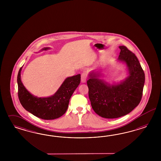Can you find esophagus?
<instances>
[{
  "instance_id": "34e87169",
  "label": "esophagus",
  "mask_w": 161,
  "mask_h": 161,
  "mask_svg": "<svg viewBox=\"0 0 161 161\" xmlns=\"http://www.w3.org/2000/svg\"><path fill=\"white\" fill-rule=\"evenodd\" d=\"M87 76L86 75V74L85 73H83L81 74V82L82 83H85L87 80Z\"/></svg>"
}]
</instances>
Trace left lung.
Masks as SVG:
<instances>
[{
  "mask_svg": "<svg viewBox=\"0 0 161 161\" xmlns=\"http://www.w3.org/2000/svg\"><path fill=\"white\" fill-rule=\"evenodd\" d=\"M119 59L126 64L129 76L117 85L98 79L99 73H92L87 81L88 96L93 110L101 117L114 119L131 112L141 100L145 73L136 56L126 47L120 46Z\"/></svg>",
  "mask_w": 161,
  "mask_h": 161,
  "instance_id": "left-lung-1",
  "label": "left lung"
}]
</instances>
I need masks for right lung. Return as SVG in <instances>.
Instances as JSON below:
<instances>
[{
    "label": "right lung",
    "mask_w": 161,
    "mask_h": 161,
    "mask_svg": "<svg viewBox=\"0 0 161 161\" xmlns=\"http://www.w3.org/2000/svg\"><path fill=\"white\" fill-rule=\"evenodd\" d=\"M48 48H45L47 50ZM20 67L18 74V98L22 106L36 117L44 120H53L66 112L69 99L81 81L80 74L66 78L53 96L47 98L35 97L25 88L20 80Z\"/></svg>",
    "instance_id": "obj_1"
}]
</instances>
